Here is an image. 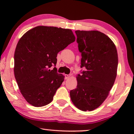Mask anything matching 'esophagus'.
Masks as SVG:
<instances>
[{
	"label": "esophagus",
	"mask_w": 134,
	"mask_h": 134,
	"mask_svg": "<svg viewBox=\"0 0 134 134\" xmlns=\"http://www.w3.org/2000/svg\"><path fill=\"white\" fill-rule=\"evenodd\" d=\"M64 76H65V79H69V78H70V76H71V75H66V74H65Z\"/></svg>",
	"instance_id": "obj_1"
}]
</instances>
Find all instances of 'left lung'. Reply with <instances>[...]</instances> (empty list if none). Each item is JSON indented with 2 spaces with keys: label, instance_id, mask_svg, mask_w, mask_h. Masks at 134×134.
Instances as JSON below:
<instances>
[{
  "label": "left lung",
  "instance_id": "1",
  "mask_svg": "<svg viewBox=\"0 0 134 134\" xmlns=\"http://www.w3.org/2000/svg\"><path fill=\"white\" fill-rule=\"evenodd\" d=\"M81 53V66L86 71L76 76V88L70 91L75 106L83 111H93L109 95L115 81L118 58L116 46L106 35L97 30H76Z\"/></svg>",
  "mask_w": 134,
  "mask_h": 134
}]
</instances>
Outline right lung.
<instances>
[{
	"label": "right lung",
	"mask_w": 134,
	"mask_h": 134,
	"mask_svg": "<svg viewBox=\"0 0 134 134\" xmlns=\"http://www.w3.org/2000/svg\"><path fill=\"white\" fill-rule=\"evenodd\" d=\"M75 41L71 29L39 26L21 37L14 55V74L20 92L35 107L52 101L64 76L55 67L57 54Z\"/></svg>",
	"instance_id": "obj_1"
}]
</instances>
